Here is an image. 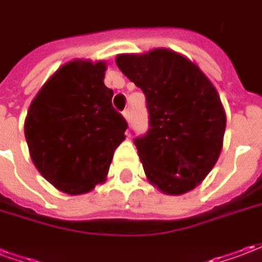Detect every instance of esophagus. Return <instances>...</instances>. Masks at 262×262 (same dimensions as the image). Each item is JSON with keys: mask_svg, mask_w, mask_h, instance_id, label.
Listing matches in <instances>:
<instances>
[{"mask_svg": "<svg viewBox=\"0 0 262 262\" xmlns=\"http://www.w3.org/2000/svg\"><path fill=\"white\" fill-rule=\"evenodd\" d=\"M122 114H123V116H125V119L127 120V122H130V111H129V108H126Z\"/></svg>", "mask_w": 262, "mask_h": 262, "instance_id": "esophagus-1", "label": "esophagus"}]
</instances>
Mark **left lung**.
Here are the masks:
<instances>
[{
    "instance_id": "8db88e82",
    "label": "left lung",
    "mask_w": 262,
    "mask_h": 262,
    "mask_svg": "<svg viewBox=\"0 0 262 262\" xmlns=\"http://www.w3.org/2000/svg\"><path fill=\"white\" fill-rule=\"evenodd\" d=\"M116 64L146 97L148 130L133 142L148 181L170 195L193 189L223 144L226 115L216 88L198 66L167 49L119 54Z\"/></svg>"
}]
</instances>
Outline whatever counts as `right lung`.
<instances>
[{
  "label": "right lung",
  "mask_w": 262,
  "mask_h": 262,
  "mask_svg": "<svg viewBox=\"0 0 262 262\" xmlns=\"http://www.w3.org/2000/svg\"><path fill=\"white\" fill-rule=\"evenodd\" d=\"M102 61H71L32 101L25 137L39 172L61 192L78 195L103 182L127 122L112 106Z\"/></svg>",
  "instance_id": "right-lung-1"
}]
</instances>
